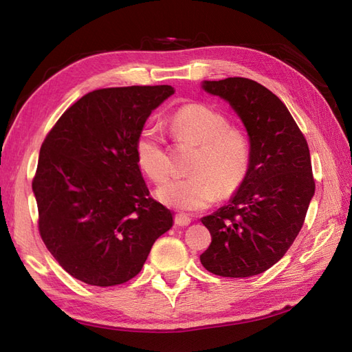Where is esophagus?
<instances>
[{
	"label": "esophagus",
	"instance_id": "1",
	"mask_svg": "<svg viewBox=\"0 0 352 352\" xmlns=\"http://www.w3.org/2000/svg\"><path fill=\"white\" fill-rule=\"evenodd\" d=\"M175 223L178 227H188L190 223V218L183 213H178V214H175Z\"/></svg>",
	"mask_w": 352,
	"mask_h": 352
}]
</instances>
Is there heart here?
<instances>
[{
	"mask_svg": "<svg viewBox=\"0 0 352 352\" xmlns=\"http://www.w3.org/2000/svg\"><path fill=\"white\" fill-rule=\"evenodd\" d=\"M170 129L178 140L198 145L190 164V177L170 178L157 189L163 204L193 212L227 198L241 188L251 164V145L245 131L228 125L227 116L206 104L192 102L175 110ZM139 168L154 182L169 172L163 138L154 126H144L134 144Z\"/></svg>",
	"mask_w": 352,
	"mask_h": 352,
	"instance_id": "heart-1",
	"label": "heart"
}]
</instances>
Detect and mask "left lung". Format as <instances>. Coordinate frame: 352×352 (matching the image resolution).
I'll list each match as a JSON object with an SVG mask.
<instances>
[{"instance_id":"8db88e82","label":"left lung","mask_w":352,"mask_h":352,"mask_svg":"<svg viewBox=\"0 0 352 352\" xmlns=\"http://www.w3.org/2000/svg\"><path fill=\"white\" fill-rule=\"evenodd\" d=\"M201 87L227 101L241 118L251 164L228 203L201 218L212 243L199 260L214 275H257L290 248L315 195L307 140L283 101L257 81L204 80Z\"/></svg>"}]
</instances>
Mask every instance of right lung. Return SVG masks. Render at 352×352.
<instances>
[{"instance_id": "1", "label": "right lung", "mask_w": 352, "mask_h": 352, "mask_svg": "<svg viewBox=\"0 0 352 352\" xmlns=\"http://www.w3.org/2000/svg\"><path fill=\"white\" fill-rule=\"evenodd\" d=\"M174 92L168 85L89 92L43 140L33 180L39 231L74 278L100 287L131 280L174 223L149 197L134 154L146 119Z\"/></svg>"}]
</instances>
